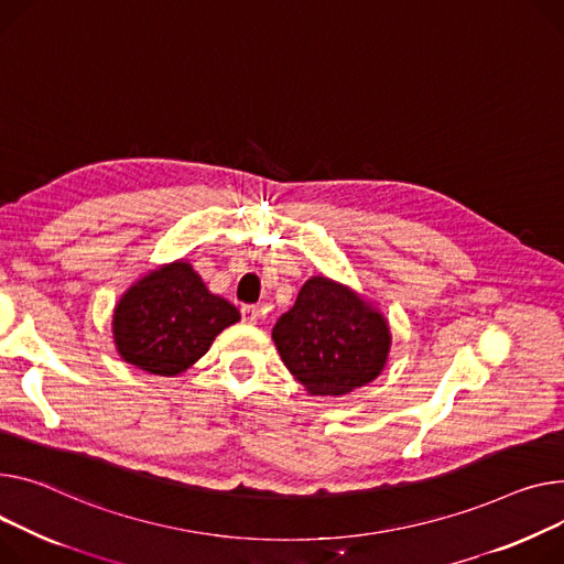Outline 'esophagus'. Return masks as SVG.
<instances>
[{
	"instance_id": "1",
	"label": "esophagus",
	"mask_w": 564,
	"mask_h": 564,
	"mask_svg": "<svg viewBox=\"0 0 564 564\" xmlns=\"http://www.w3.org/2000/svg\"><path fill=\"white\" fill-rule=\"evenodd\" d=\"M242 322H247V324H256L258 322V317H260V308L258 306H242Z\"/></svg>"
}]
</instances>
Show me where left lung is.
I'll return each mask as SVG.
<instances>
[{
	"instance_id": "8db88e82",
	"label": "left lung",
	"mask_w": 564,
	"mask_h": 564,
	"mask_svg": "<svg viewBox=\"0 0 564 564\" xmlns=\"http://www.w3.org/2000/svg\"><path fill=\"white\" fill-rule=\"evenodd\" d=\"M272 337L292 377L315 397H343L371 383L392 345L388 319L326 276L304 283Z\"/></svg>"
}]
</instances>
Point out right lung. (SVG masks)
Listing matches in <instances>:
<instances>
[{"label": "right lung", "mask_w": 564, "mask_h": 564, "mask_svg": "<svg viewBox=\"0 0 564 564\" xmlns=\"http://www.w3.org/2000/svg\"><path fill=\"white\" fill-rule=\"evenodd\" d=\"M238 319V308L213 294L191 262L176 260L144 274L122 294L112 313V340L138 369L176 377Z\"/></svg>", "instance_id": "obj_1"}]
</instances>
